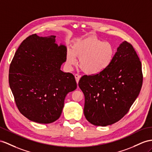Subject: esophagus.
I'll return each mask as SVG.
<instances>
[{"label": "esophagus", "instance_id": "obj_1", "mask_svg": "<svg viewBox=\"0 0 152 152\" xmlns=\"http://www.w3.org/2000/svg\"><path fill=\"white\" fill-rule=\"evenodd\" d=\"M75 79H76V81L77 83H78L79 80H80V77H81V76H80L79 75H77V74H76V75H75Z\"/></svg>", "mask_w": 152, "mask_h": 152}]
</instances>
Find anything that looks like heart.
<instances>
[{
    "instance_id": "b5f03b06",
    "label": "heart",
    "mask_w": 152,
    "mask_h": 152,
    "mask_svg": "<svg viewBox=\"0 0 152 152\" xmlns=\"http://www.w3.org/2000/svg\"><path fill=\"white\" fill-rule=\"evenodd\" d=\"M115 53L114 47L109 42H104L94 36L79 38L74 42L72 49L67 52V64H76V57L80 58L79 65L88 75L103 72L109 67Z\"/></svg>"
}]
</instances>
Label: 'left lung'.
<instances>
[{"label":"left lung","mask_w":152,"mask_h":152,"mask_svg":"<svg viewBox=\"0 0 152 152\" xmlns=\"http://www.w3.org/2000/svg\"><path fill=\"white\" fill-rule=\"evenodd\" d=\"M142 65L137 53L126 41L121 44L111 64L96 75H84L78 85L85 96L84 115L96 126H105L129 111L142 85Z\"/></svg>","instance_id":"obj_1"}]
</instances>
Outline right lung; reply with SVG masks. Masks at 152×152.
<instances>
[{
	"instance_id": "obj_1",
	"label": "right lung",
	"mask_w": 152,
	"mask_h": 152,
	"mask_svg": "<svg viewBox=\"0 0 152 152\" xmlns=\"http://www.w3.org/2000/svg\"><path fill=\"white\" fill-rule=\"evenodd\" d=\"M56 36L26 38L11 62L9 83L20 113L32 121L48 124L60 118L64 99L77 87L72 74L60 70L67 49Z\"/></svg>"
}]
</instances>
